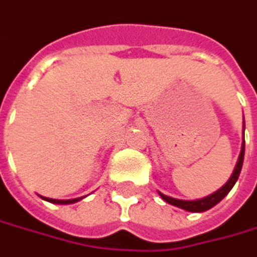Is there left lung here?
<instances>
[{"label": "left lung", "instance_id": "1", "mask_svg": "<svg viewBox=\"0 0 257 257\" xmlns=\"http://www.w3.org/2000/svg\"><path fill=\"white\" fill-rule=\"evenodd\" d=\"M243 160H244V122H243V143H241V150H240V154H238V160L235 163V167H234L230 179L227 180V183L224 186H221L217 192H214V193H211V195H208L205 198H201V199H195V201L176 199V198L167 196V195H164L161 192H159V195L163 198V201H166L167 204L177 206V208L185 209V211H189V212H204V211H208L212 206H215L218 202H221L228 195V192L233 189L235 182H237V179H238V176H240V172H241Z\"/></svg>", "mask_w": 257, "mask_h": 257}]
</instances>
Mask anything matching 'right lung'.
I'll list each match as a JSON object with an SVG mask.
<instances>
[{
	"label": "right lung",
	"mask_w": 257,
	"mask_h": 257,
	"mask_svg": "<svg viewBox=\"0 0 257 257\" xmlns=\"http://www.w3.org/2000/svg\"><path fill=\"white\" fill-rule=\"evenodd\" d=\"M43 201H48V202H51V204H58V205H68V204H75V202H78V201H81L84 196L81 198H75V199H52V198H46V196H42V195H39Z\"/></svg>",
	"instance_id": "right-lung-1"
}]
</instances>
